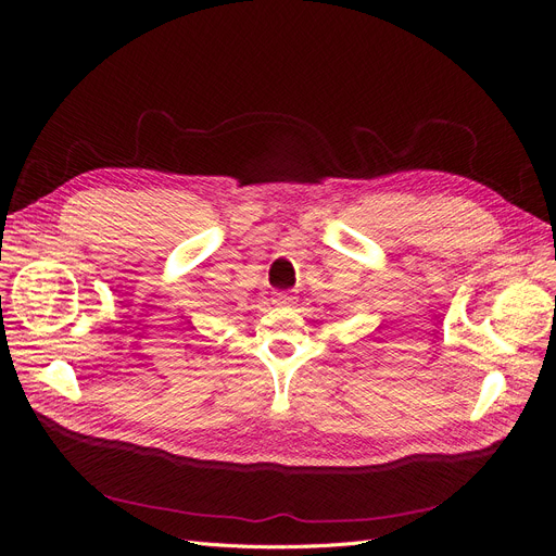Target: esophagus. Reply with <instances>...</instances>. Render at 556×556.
Segmentation results:
<instances>
[{"label": "esophagus", "mask_w": 556, "mask_h": 556, "mask_svg": "<svg viewBox=\"0 0 556 556\" xmlns=\"http://www.w3.org/2000/svg\"><path fill=\"white\" fill-rule=\"evenodd\" d=\"M273 300H275V304H279V306H290V304H295L298 295H295V290H275Z\"/></svg>", "instance_id": "1"}]
</instances>
